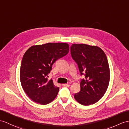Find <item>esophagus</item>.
<instances>
[{"instance_id":"obj_1","label":"esophagus","mask_w":129,"mask_h":129,"mask_svg":"<svg viewBox=\"0 0 129 129\" xmlns=\"http://www.w3.org/2000/svg\"><path fill=\"white\" fill-rule=\"evenodd\" d=\"M62 86L63 87H69L70 85L67 84H62Z\"/></svg>"}]
</instances>
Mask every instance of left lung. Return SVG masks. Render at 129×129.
<instances>
[{
	"label": "left lung",
	"instance_id": "obj_1",
	"mask_svg": "<svg viewBox=\"0 0 129 129\" xmlns=\"http://www.w3.org/2000/svg\"><path fill=\"white\" fill-rule=\"evenodd\" d=\"M71 54L80 75L85 76L74 99L84 106L94 104L105 95L109 85L110 72L105 53L99 47L83 44L72 45Z\"/></svg>",
	"mask_w": 129,
	"mask_h": 129
}]
</instances>
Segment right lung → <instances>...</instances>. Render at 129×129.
Returning a JSON list of instances; mask_svg holds the SVG:
<instances>
[{
    "label": "right lung",
    "mask_w": 129,
    "mask_h": 129,
    "mask_svg": "<svg viewBox=\"0 0 129 129\" xmlns=\"http://www.w3.org/2000/svg\"><path fill=\"white\" fill-rule=\"evenodd\" d=\"M69 52L67 43H46L32 46L22 59L20 78L24 92L33 101L45 105L57 96L59 87L48 79L52 64Z\"/></svg>",
    "instance_id": "add662e5"
}]
</instances>
